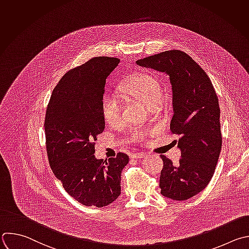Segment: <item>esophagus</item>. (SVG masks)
<instances>
[{"instance_id": "esophagus-1", "label": "esophagus", "mask_w": 249, "mask_h": 249, "mask_svg": "<svg viewBox=\"0 0 249 249\" xmlns=\"http://www.w3.org/2000/svg\"><path fill=\"white\" fill-rule=\"evenodd\" d=\"M146 155V153L145 152H135V153H133L132 154V158H142V157H144Z\"/></svg>"}]
</instances>
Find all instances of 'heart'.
<instances>
[{
	"label": "heart",
	"instance_id": "heart-1",
	"mask_svg": "<svg viewBox=\"0 0 249 249\" xmlns=\"http://www.w3.org/2000/svg\"><path fill=\"white\" fill-rule=\"evenodd\" d=\"M120 91L135 98L149 107H155L161 99V85L159 81L149 73H140L120 86ZM102 113L109 125H117L122 120V106L119 99L111 93L105 95L102 101ZM134 138L140 139L143 134L139 131L133 133Z\"/></svg>",
	"mask_w": 249,
	"mask_h": 249
}]
</instances>
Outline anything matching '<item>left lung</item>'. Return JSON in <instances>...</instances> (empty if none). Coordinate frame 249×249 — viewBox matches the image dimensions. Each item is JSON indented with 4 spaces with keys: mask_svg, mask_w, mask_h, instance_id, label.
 Listing matches in <instances>:
<instances>
[{
    "mask_svg": "<svg viewBox=\"0 0 249 249\" xmlns=\"http://www.w3.org/2000/svg\"><path fill=\"white\" fill-rule=\"evenodd\" d=\"M140 66L163 72L172 86L173 117L170 129L181 136L182 157L175 165L161 155V195L186 200L202 192L210 182L222 146L219 102L206 72L186 53L166 51L139 59Z\"/></svg>",
    "mask_w": 249,
    "mask_h": 249,
    "instance_id": "8db88e82",
    "label": "left lung"
}]
</instances>
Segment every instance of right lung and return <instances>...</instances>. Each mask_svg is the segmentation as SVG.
<instances>
[{
	"label": "right lung",
	"mask_w": 249,
	"mask_h": 249,
	"mask_svg": "<svg viewBox=\"0 0 249 249\" xmlns=\"http://www.w3.org/2000/svg\"><path fill=\"white\" fill-rule=\"evenodd\" d=\"M119 62L97 56L67 72L53 89L46 112L51 168L66 193L86 206H107L119 196L121 172L129 162L122 152L107 160L94 154V141L106 124V81Z\"/></svg>",
	"instance_id": "1"
}]
</instances>
